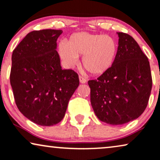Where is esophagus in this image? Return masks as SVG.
<instances>
[{"label": "esophagus", "instance_id": "34e87169", "mask_svg": "<svg viewBox=\"0 0 160 160\" xmlns=\"http://www.w3.org/2000/svg\"><path fill=\"white\" fill-rule=\"evenodd\" d=\"M79 82L81 84H86L87 83V79L84 77H82V76H79Z\"/></svg>", "mask_w": 160, "mask_h": 160}]
</instances>
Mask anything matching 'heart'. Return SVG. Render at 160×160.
I'll list each match as a JSON object with an SVG mask.
<instances>
[{"label": "heart", "mask_w": 160, "mask_h": 160, "mask_svg": "<svg viewBox=\"0 0 160 160\" xmlns=\"http://www.w3.org/2000/svg\"><path fill=\"white\" fill-rule=\"evenodd\" d=\"M118 52V43L109 35L92 34L78 32L70 36L67 44L60 43V57L70 67L78 62L83 57L85 70L92 75H101L107 71L115 61Z\"/></svg>", "instance_id": "obj_1"}]
</instances>
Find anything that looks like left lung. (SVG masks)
<instances>
[{
  "label": "left lung",
  "instance_id": "8db88e82",
  "mask_svg": "<svg viewBox=\"0 0 160 160\" xmlns=\"http://www.w3.org/2000/svg\"><path fill=\"white\" fill-rule=\"evenodd\" d=\"M117 34L118 52L112 65L88 82L95 115L110 125H123L140 117L152 88L148 58L133 37L123 32Z\"/></svg>",
  "mask_w": 160,
  "mask_h": 160
}]
</instances>
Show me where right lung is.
<instances>
[{"label":"right lung","mask_w":160,"mask_h":160,"mask_svg":"<svg viewBox=\"0 0 160 160\" xmlns=\"http://www.w3.org/2000/svg\"><path fill=\"white\" fill-rule=\"evenodd\" d=\"M62 30L28 33L13 51L10 83L17 107L37 125L51 126L63 119L79 85L72 70H62L57 51Z\"/></svg>","instance_id":"add662e5"}]
</instances>
